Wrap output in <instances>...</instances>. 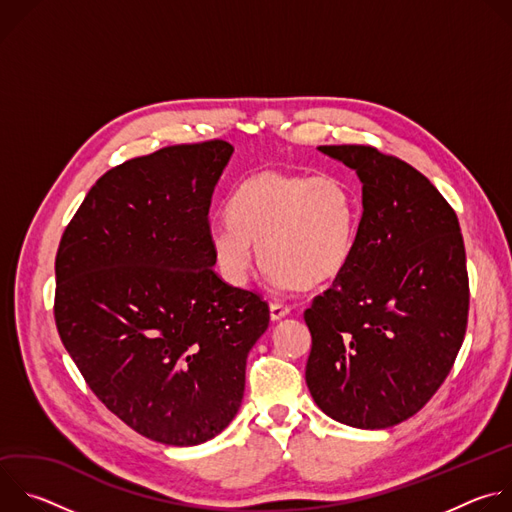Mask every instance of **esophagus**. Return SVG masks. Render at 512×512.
I'll return each mask as SVG.
<instances>
[{
    "mask_svg": "<svg viewBox=\"0 0 512 512\" xmlns=\"http://www.w3.org/2000/svg\"><path fill=\"white\" fill-rule=\"evenodd\" d=\"M269 312H271V320L277 322V320H281V318H285L289 314V306H285L281 302H271L269 304Z\"/></svg>",
    "mask_w": 512,
    "mask_h": 512,
    "instance_id": "obj_1",
    "label": "esophagus"
}]
</instances>
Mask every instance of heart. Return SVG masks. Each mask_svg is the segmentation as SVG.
Returning a JSON list of instances; mask_svg holds the SVG:
<instances>
[{"label": "heart", "instance_id": "1", "mask_svg": "<svg viewBox=\"0 0 512 512\" xmlns=\"http://www.w3.org/2000/svg\"><path fill=\"white\" fill-rule=\"evenodd\" d=\"M231 216L208 229L214 259L243 283L261 247V261L283 287L316 289L338 279L354 251L360 198L342 178L263 170L231 196Z\"/></svg>", "mask_w": 512, "mask_h": 512}]
</instances>
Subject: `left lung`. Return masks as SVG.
<instances>
[{
	"instance_id": "8db88e82",
	"label": "left lung",
	"mask_w": 512,
	"mask_h": 512,
	"mask_svg": "<svg viewBox=\"0 0 512 512\" xmlns=\"http://www.w3.org/2000/svg\"><path fill=\"white\" fill-rule=\"evenodd\" d=\"M356 170L362 218L352 259L304 312L306 383L332 419L385 429L442 387L470 308L466 249L454 208L407 162L373 145H320Z\"/></svg>"
}]
</instances>
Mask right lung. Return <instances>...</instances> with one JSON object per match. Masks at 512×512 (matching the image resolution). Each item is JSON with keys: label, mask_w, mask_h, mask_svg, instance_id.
<instances>
[{"label": "right lung", "mask_w": 512, "mask_h": 512, "mask_svg": "<svg viewBox=\"0 0 512 512\" xmlns=\"http://www.w3.org/2000/svg\"><path fill=\"white\" fill-rule=\"evenodd\" d=\"M233 145H168L105 172L56 253L54 322L97 399L166 446L237 415L247 354L269 326L257 291L212 269L208 210Z\"/></svg>", "instance_id": "add662e5"}]
</instances>
